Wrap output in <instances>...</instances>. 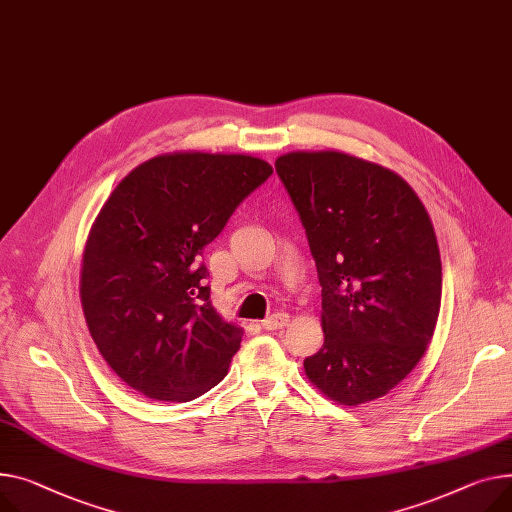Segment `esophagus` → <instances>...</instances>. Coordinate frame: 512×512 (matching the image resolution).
I'll return each mask as SVG.
<instances>
[{
    "mask_svg": "<svg viewBox=\"0 0 512 512\" xmlns=\"http://www.w3.org/2000/svg\"><path fill=\"white\" fill-rule=\"evenodd\" d=\"M288 323H290V315L288 313H276V315L267 317L261 325L267 331H278V329H284Z\"/></svg>",
    "mask_w": 512,
    "mask_h": 512,
    "instance_id": "esophagus-1",
    "label": "esophagus"
}]
</instances>
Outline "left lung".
<instances>
[{"label":"left lung","mask_w":512,"mask_h":512,"mask_svg":"<svg viewBox=\"0 0 512 512\" xmlns=\"http://www.w3.org/2000/svg\"><path fill=\"white\" fill-rule=\"evenodd\" d=\"M317 263L323 348L304 360L329 399L387 395L424 356L440 311L442 265L416 191L393 170L337 150L276 160Z\"/></svg>","instance_id":"8db88e82"}]
</instances>
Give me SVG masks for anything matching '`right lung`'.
Segmentation results:
<instances>
[{"mask_svg": "<svg viewBox=\"0 0 512 512\" xmlns=\"http://www.w3.org/2000/svg\"><path fill=\"white\" fill-rule=\"evenodd\" d=\"M271 173L247 154L173 152L109 195L84 247L80 298L98 352L131 389L191 401L226 377L243 329L216 313L199 259Z\"/></svg>", "mask_w": 512, "mask_h": 512, "instance_id": "add662e5", "label": "right lung"}]
</instances>
